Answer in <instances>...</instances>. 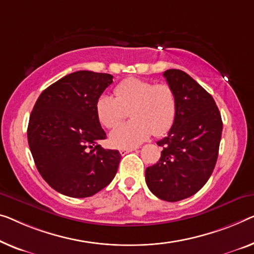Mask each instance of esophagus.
Segmentation results:
<instances>
[{
	"label": "esophagus",
	"mask_w": 254,
	"mask_h": 254,
	"mask_svg": "<svg viewBox=\"0 0 254 254\" xmlns=\"http://www.w3.org/2000/svg\"><path fill=\"white\" fill-rule=\"evenodd\" d=\"M135 150V148H127V149H121L120 150V153H121V155H126V154H127V153H131V151H134Z\"/></svg>",
	"instance_id": "obj_1"
}]
</instances>
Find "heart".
I'll list each match as a JSON object with an SVG mask.
<instances>
[{
    "label": "heart",
    "instance_id": "heart-1",
    "mask_svg": "<svg viewBox=\"0 0 254 254\" xmlns=\"http://www.w3.org/2000/svg\"><path fill=\"white\" fill-rule=\"evenodd\" d=\"M115 96L103 94L98 98L96 114L106 127L120 123L127 112L132 121L117 126L109 134V141L116 148H133L146 141L153 133L165 134L175 122L177 97L168 83L130 77L115 88Z\"/></svg>",
    "mask_w": 254,
    "mask_h": 254
}]
</instances>
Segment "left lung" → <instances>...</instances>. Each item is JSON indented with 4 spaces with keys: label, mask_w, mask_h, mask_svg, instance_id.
Listing matches in <instances>:
<instances>
[{
    "label": "left lung",
    "mask_w": 254,
    "mask_h": 254,
    "mask_svg": "<svg viewBox=\"0 0 254 254\" xmlns=\"http://www.w3.org/2000/svg\"><path fill=\"white\" fill-rule=\"evenodd\" d=\"M177 97V114L156 164L146 169V184L168 202L190 197L211 177L217 163L222 120L215 101L194 78L180 69L163 73Z\"/></svg>",
    "instance_id": "obj_1"
}]
</instances>
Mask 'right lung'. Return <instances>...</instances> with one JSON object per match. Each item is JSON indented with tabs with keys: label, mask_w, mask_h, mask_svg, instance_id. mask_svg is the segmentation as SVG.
Masks as SVG:
<instances>
[{
	"label": "right lung",
	"mask_w": 254,
	"mask_h": 254,
	"mask_svg": "<svg viewBox=\"0 0 254 254\" xmlns=\"http://www.w3.org/2000/svg\"><path fill=\"white\" fill-rule=\"evenodd\" d=\"M111 74L78 70L40 94L29 116L27 138L43 179L60 194L90 197L114 179L121 154L98 145L106 133L96 114Z\"/></svg>",
	"instance_id": "add662e5"
}]
</instances>
